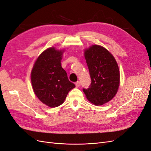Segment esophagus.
<instances>
[{"instance_id": "1", "label": "esophagus", "mask_w": 151, "mask_h": 151, "mask_svg": "<svg viewBox=\"0 0 151 151\" xmlns=\"http://www.w3.org/2000/svg\"><path fill=\"white\" fill-rule=\"evenodd\" d=\"M75 84H76V88H79L80 86H81V83H80L79 81H77V82H76V83H75Z\"/></svg>"}]
</instances>
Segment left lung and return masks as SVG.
<instances>
[{
	"label": "left lung",
	"instance_id": "1",
	"mask_svg": "<svg viewBox=\"0 0 151 151\" xmlns=\"http://www.w3.org/2000/svg\"><path fill=\"white\" fill-rule=\"evenodd\" d=\"M91 83L83 92L90 102L102 105L115 96L120 84L119 68L115 58L108 50L93 45L84 52Z\"/></svg>",
	"mask_w": 151,
	"mask_h": 151
}]
</instances>
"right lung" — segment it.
<instances>
[{
  "label": "right lung",
  "mask_w": 151,
  "mask_h": 151,
  "mask_svg": "<svg viewBox=\"0 0 151 151\" xmlns=\"http://www.w3.org/2000/svg\"><path fill=\"white\" fill-rule=\"evenodd\" d=\"M63 52L55 48L47 49L35 62L31 71L33 89L36 96L50 107H57L76 86L68 79L61 66Z\"/></svg>",
  "instance_id": "right-lung-1"
}]
</instances>
